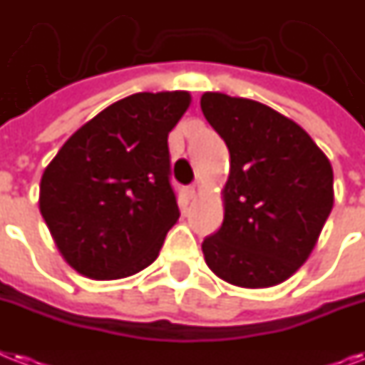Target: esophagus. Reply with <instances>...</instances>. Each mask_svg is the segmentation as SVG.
I'll return each instance as SVG.
<instances>
[{"instance_id": "esophagus-1", "label": "esophagus", "mask_w": 365, "mask_h": 365, "mask_svg": "<svg viewBox=\"0 0 365 365\" xmlns=\"http://www.w3.org/2000/svg\"><path fill=\"white\" fill-rule=\"evenodd\" d=\"M200 189H202V187H200V183H198V182L192 183V185H189V187H187V195L191 198H195L198 195V192H200Z\"/></svg>"}]
</instances>
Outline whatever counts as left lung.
<instances>
[{"label":"left lung","mask_w":365,"mask_h":365,"mask_svg":"<svg viewBox=\"0 0 365 365\" xmlns=\"http://www.w3.org/2000/svg\"><path fill=\"white\" fill-rule=\"evenodd\" d=\"M200 108L230 153L223 225L202 242L204 260L230 285H279L306 262L330 215V161L298 123L262 103L206 91Z\"/></svg>","instance_id":"1"}]
</instances>
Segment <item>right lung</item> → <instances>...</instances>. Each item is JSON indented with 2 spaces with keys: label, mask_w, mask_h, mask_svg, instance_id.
<instances>
[{
  "label": "right lung",
  "mask_w": 365,
  "mask_h": 365,
  "mask_svg": "<svg viewBox=\"0 0 365 365\" xmlns=\"http://www.w3.org/2000/svg\"><path fill=\"white\" fill-rule=\"evenodd\" d=\"M187 91L135 93L80 127L44 168L38 210L59 253L91 279L148 268L180 217L168 133Z\"/></svg>",
  "instance_id": "add662e5"
}]
</instances>
